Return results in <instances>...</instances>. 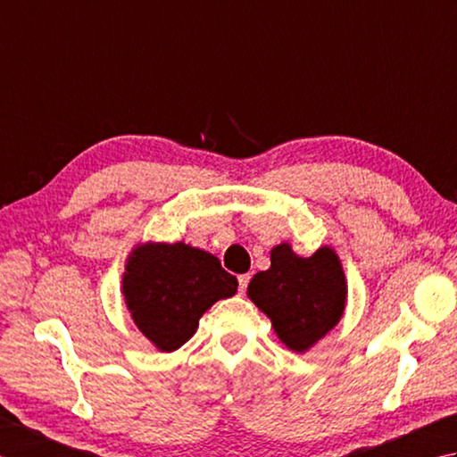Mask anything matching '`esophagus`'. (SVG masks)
I'll list each match as a JSON object with an SVG mask.
<instances>
[{"mask_svg": "<svg viewBox=\"0 0 457 457\" xmlns=\"http://www.w3.org/2000/svg\"><path fill=\"white\" fill-rule=\"evenodd\" d=\"M248 282H250V274H240L238 276V290L240 292H246Z\"/></svg>", "mask_w": 457, "mask_h": 457, "instance_id": "34e87169", "label": "esophagus"}]
</instances>
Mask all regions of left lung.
I'll return each instance as SVG.
<instances>
[{
    "label": "left lung",
    "mask_w": 457,
    "mask_h": 457,
    "mask_svg": "<svg viewBox=\"0 0 457 457\" xmlns=\"http://www.w3.org/2000/svg\"><path fill=\"white\" fill-rule=\"evenodd\" d=\"M246 294L272 321L278 339L290 351L305 353L343 318L347 280L331 246L303 258L290 242H282L270 253V268L250 280Z\"/></svg>",
    "instance_id": "left-lung-1"
}]
</instances>
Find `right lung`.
Here are the masks:
<instances>
[{
    "label": "right lung",
    "mask_w": 457,
    "mask_h": 457,
    "mask_svg": "<svg viewBox=\"0 0 457 457\" xmlns=\"http://www.w3.org/2000/svg\"><path fill=\"white\" fill-rule=\"evenodd\" d=\"M237 287V278L217 256L185 242H139L122 274V295L136 328L165 353L187 343L203 313L235 295Z\"/></svg>",
    "instance_id": "obj_1"
}]
</instances>
